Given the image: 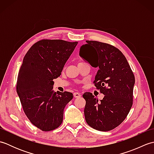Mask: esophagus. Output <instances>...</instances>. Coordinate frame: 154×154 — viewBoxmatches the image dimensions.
Returning a JSON list of instances; mask_svg holds the SVG:
<instances>
[{
    "label": "esophagus",
    "instance_id": "34e87169",
    "mask_svg": "<svg viewBox=\"0 0 154 154\" xmlns=\"http://www.w3.org/2000/svg\"><path fill=\"white\" fill-rule=\"evenodd\" d=\"M73 96L75 98H79L81 96V94L80 93H74Z\"/></svg>",
    "mask_w": 154,
    "mask_h": 154
}]
</instances>
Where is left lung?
I'll return each mask as SVG.
<instances>
[{"instance_id": "obj_1", "label": "left lung", "mask_w": 154, "mask_h": 154, "mask_svg": "<svg viewBox=\"0 0 154 154\" xmlns=\"http://www.w3.org/2000/svg\"><path fill=\"white\" fill-rule=\"evenodd\" d=\"M79 55L93 67H98L94 86L104 97L100 101L91 93L83 95L88 125L99 131H109L119 126L132 106L135 77L126 58L113 45L97 41H86Z\"/></svg>"}]
</instances>
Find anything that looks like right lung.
I'll return each instance as SVG.
<instances>
[{
  "label": "right lung",
  "instance_id": "right-lung-1",
  "mask_svg": "<svg viewBox=\"0 0 154 154\" xmlns=\"http://www.w3.org/2000/svg\"><path fill=\"white\" fill-rule=\"evenodd\" d=\"M77 44L42 40L32 45L23 59L16 92L28 119L42 131H51L61 125L65 107L73 99L71 93L54 92L53 80L60 76Z\"/></svg>",
  "mask_w": 154,
  "mask_h": 154
}]
</instances>
